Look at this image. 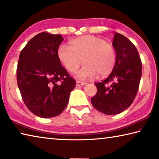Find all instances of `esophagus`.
Listing matches in <instances>:
<instances>
[{"instance_id": "esophagus-1", "label": "esophagus", "mask_w": 159, "mask_h": 159, "mask_svg": "<svg viewBox=\"0 0 159 159\" xmlns=\"http://www.w3.org/2000/svg\"><path fill=\"white\" fill-rule=\"evenodd\" d=\"M86 83L85 82H81L79 81V80H77L76 81V86H81V85H84Z\"/></svg>"}]
</instances>
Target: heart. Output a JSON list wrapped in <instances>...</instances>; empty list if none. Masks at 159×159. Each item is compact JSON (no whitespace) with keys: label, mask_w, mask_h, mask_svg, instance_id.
<instances>
[{"label":"heart","mask_w":159,"mask_h":159,"mask_svg":"<svg viewBox=\"0 0 159 159\" xmlns=\"http://www.w3.org/2000/svg\"><path fill=\"white\" fill-rule=\"evenodd\" d=\"M57 54L61 64L70 73H75L81 61L84 63L76 75L79 79L92 78L97 74L100 77L106 76L111 74L116 61L113 45L90 35L71 40L69 46L61 45Z\"/></svg>","instance_id":"1"}]
</instances>
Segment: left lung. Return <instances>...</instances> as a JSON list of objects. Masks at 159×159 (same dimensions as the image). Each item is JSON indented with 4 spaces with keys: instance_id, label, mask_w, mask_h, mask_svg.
<instances>
[{
    "instance_id": "1",
    "label": "left lung",
    "mask_w": 159,
    "mask_h": 159,
    "mask_svg": "<svg viewBox=\"0 0 159 159\" xmlns=\"http://www.w3.org/2000/svg\"><path fill=\"white\" fill-rule=\"evenodd\" d=\"M112 45L116 55L115 66L106 79L95 83L98 92L91 98L93 106L107 115L120 114L131 105L142 76V61L133 43L115 33Z\"/></svg>"
}]
</instances>
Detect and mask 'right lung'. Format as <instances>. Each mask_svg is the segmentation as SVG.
<instances>
[{
    "label": "right lung",
    "mask_w": 159,
    "mask_h": 159,
    "mask_svg": "<svg viewBox=\"0 0 159 159\" xmlns=\"http://www.w3.org/2000/svg\"><path fill=\"white\" fill-rule=\"evenodd\" d=\"M63 40L60 34L42 32L27 43L19 57L17 79L21 98L29 111L39 117L60 115L76 86L57 57Z\"/></svg>",
    "instance_id": "1"
}]
</instances>
